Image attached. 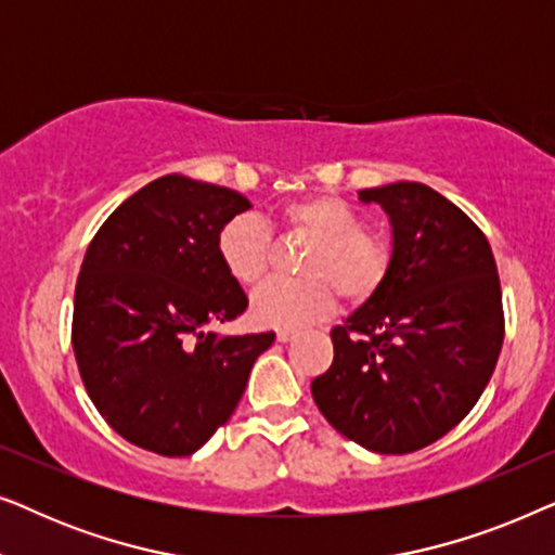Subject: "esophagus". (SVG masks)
<instances>
[{
  "mask_svg": "<svg viewBox=\"0 0 555 555\" xmlns=\"http://www.w3.org/2000/svg\"><path fill=\"white\" fill-rule=\"evenodd\" d=\"M293 338H298V331H291V328H280L278 331L280 344H287V340H293Z\"/></svg>",
  "mask_w": 555,
  "mask_h": 555,
  "instance_id": "34e87169",
  "label": "esophagus"
}]
</instances>
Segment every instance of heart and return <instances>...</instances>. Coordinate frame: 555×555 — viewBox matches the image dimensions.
<instances>
[{
  "label": "heart",
  "instance_id": "b5f03b06",
  "mask_svg": "<svg viewBox=\"0 0 555 555\" xmlns=\"http://www.w3.org/2000/svg\"><path fill=\"white\" fill-rule=\"evenodd\" d=\"M287 234L310 240L300 260V280H272L253 295L257 323L302 328L336 308L338 293L359 306L382 291L391 270V249L338 196L313 194L278 209ZM217 255L237 283L253 287L268 278L272 234L260 219L234 215L217 234Z\"/></svg>",
  "mask_w": 555,
  "mask_h": 555
}]
</instances>
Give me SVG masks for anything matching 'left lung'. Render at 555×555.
Masks as SVG:
<instances>
[{"mask_svg": "<svg viewBox=\"0 0 555 555\" xmlns=\"http://www.w3.org/2000/svg\"><path fill=\"white\" fill-rule=\"evenodd\" d=\"M393 227L382 291L331 331L310 391L331 427L378 454L437 442L469 414L505 336L503 293L480 227L416 181L363 189Z\"/></svg>", "mask_w": 555, "mask_h": 555, "instance_id": "left-lung-1", "label": "left lung"}]
</instances>
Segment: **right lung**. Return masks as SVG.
<instances>
[{"mask_svg":"<svg viewBox=\"0 0 555 555\" xmlns=\"http://www.w3.org/2000/svg\"><path fill=\"white\" fill-rule=\"evenodd\" d=\"M249 199L179 173L151 181L90 240L75 283L73 351L90 401L120 437L164 457L199 450L245 393L275 333L217 336L247 295L217 255Z\"/></svg>","mask_w":555,"mask_h":555,"instance_id":"obj_1","label":"right lung"}]
</instances>
